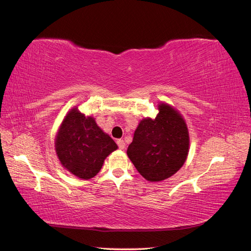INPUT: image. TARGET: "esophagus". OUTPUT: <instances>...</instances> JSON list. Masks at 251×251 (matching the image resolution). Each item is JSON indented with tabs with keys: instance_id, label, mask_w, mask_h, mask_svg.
Listing matches in <instances>:
<instances>
[{
	"instance_id": "1",
	"label": "esophagus",
	"mask_w": 251,
	"mask_h": 251,
	"mask_svg": "<svg viewBox=\"0 0 251 251\" xmlns=\"http://www.w3.org/2000/svg\"><path fill=\"white\" fill-rule=\"evenodd\" d=\"M116 143H117V146H119V148L121 149V150H124V149H125V142H124V140L119 139V140L116 141Z\"/></svg>"
}]
</instances>
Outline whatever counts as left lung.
<instances>
[{
  "label": "left lung",
  "mask_w": 251,
  "mask_h": 251,
  "mask_svg": "<svg viewBox=\"0 0 251 251\" xmlns=\"http://www.w3.org/2000/svg\"><path fill=\"white\" fill-rule=\"evenodd\" d=\"M189 147V129L182 115L174 106L161 102L155 119L140 121L127 155L143 178L159 182L183 166Z\"/></svg>",
  "instance_id": "left-lung-1"
}]
</instances>
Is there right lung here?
Returning <instances> with one entry per match:
<instances>
[{
	"label": "right lung",
	"mask_w": 251,
	"mask_h": 251,
	"mask_svg": "<svg viewBox=\"0 0 251 251\" xmlns=\"http://www.w3.org/2000/svg\"><path fill=\"white\" fill-rule=\"evenodd\" d=\"M55 149L63 168L79 179L88 180L100 172L104 159L117 145L93 116H86L74 106L59 126Z\"/></svg>",
	"instance_id": "right-lung-1"
}]
</instances>
